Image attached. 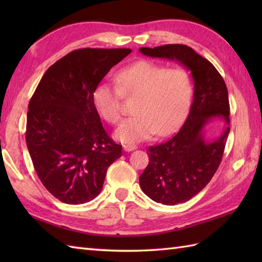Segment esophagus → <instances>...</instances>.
I'll return each mask as SVG.
<instances>
[{"label":"esophagus","mask_w":262,"mask_h":262,"mask_svg":"<svg viewBox=\"0 0 262 262\" xmlns=\"http://www.w3.org/2000/svg\"><path fill=\"white\" fill-rule=\"evenodd\" d=\"M122 148H124V151H126V152H130V151H134V149H136L137 146L136 145H129V144H127V145L122 146Z\"/></svg>","instance_id":"obj_1"}]
</instances>
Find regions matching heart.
I'll return each instance as SVG.
<instances>
[{"label":"heart","mask_w":262,"mask_h":262,"mask_svg":"<svg viewBox=\"0 0 262 262\" xmlns=\"http://www.w3.org/2000/svg\"><path fill=\"white\" fill-rule=\"evenodd\" d=\"M116 84L99 83L92 102L101 118L117 125L122 117V98H136L132 118L125 120L115 136L134 144L148 140L158 133L169 135L181 125L190 108L192 82L188 72L169 69L148 59H141L116 74Z\"/></svg>","instance_id":"heart-1"}]
</instances>
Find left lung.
<instances>
[{
    "mask_svg": "<svg viewBox=\"0 0 262 262\" xmlns=\"http://www.w3.org/2000/svg\"><path fill=\"white\" fill-rule=\"evenodd\" d=\"M140 51L149 57L177 60L191 72L194 91L188 118L169 141L147 148L149 162L140 176L143 192L154 202L185 203L203 190L221 164L230 133L229 92L215 66L191 47L173 43ZM215 116L225 120V132L206 142L202 129Z\"/></svg>",
    "mask_w": 262,
    "mask_h": 262,
    "instance_id": "obj_1",
    "label": "left lung"
}]
</instances>
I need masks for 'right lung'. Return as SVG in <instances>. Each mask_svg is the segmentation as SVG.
I'll return each mask as SVG.
<instances>
[{
  "mask_svg": "<svg viewBox=\"0 0 262 262\" xmlns=\"http://www.w3.org/2000/svg\"><path fill=\"white\" fill-rule=\"evenodd\" d=\"M129 48H82L49 68L30 99L26 142L38 178L60 202L79 205L100 193L121 157L100 121L92 93Z\"/></svg>",
  "mask_w": 262,
  "mask_h": 262,
  "instance_id": "obj_1",
  "label": "right lung"
}]
</instances>
